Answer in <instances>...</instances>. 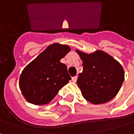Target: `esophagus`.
I'll return each mask as SVG.
<instances>
[{"label":"esophagus","instance_id":"esophagus-1","mask_svg":"<svg viewBox=\"0 0 134 134\" xmlns=\"http://www.w3.org/2000/svg\"><path fill=\"white\" fill-rule=\"evenodd\" d=\"M72 80L73 82H76V80H77V76H73V77L72 78Z\"/></svg>","mask_w":134,"mask_h":134}]
</instances>
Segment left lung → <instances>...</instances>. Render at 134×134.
I'll list each match as a JSON object with an SVG mask.
<instances>
[{
  "label": "left lung",
  "mask_w": 134,
  "mask_h": 134,
  "mask_svg": "<svg viewBox=\"0 0 134 134\" xmlns=\"http://www.w3.org/2000/svg\"><path fill=\"white\" fill-rule=\"evenodd\" d=\"M83 72L76 81L83 96L93 104L107 103L116 96L124 81L122 66L109 54L97 51L90 54L76 51Z\"/></svg>",
  "instance_id": "obj_1"
}]
</instances>
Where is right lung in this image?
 <instances>
[{
	"mask_svg": "<svg viewBox=\"0 0 134 134\" xmlns=\"http://www.w3.org/2000/svg\"><path fill=\"white\" fill-rule=\"evenodd\" d=\"M69 51V46L54 43L25 67L20 77V88L29 103H49L69 83L71 76L66 65L60 61Z\"/></svg>",
	"mask_w": 134,
	"mask_h": 134,
	"instance_id": "1",
	"label": "right lung"
}]
</instances>
